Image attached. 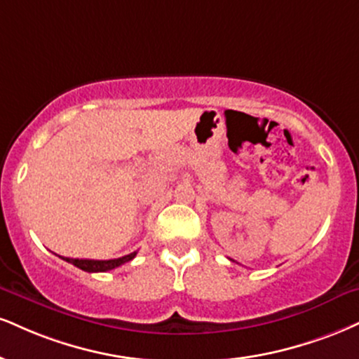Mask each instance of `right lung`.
I'll list each match as a JSON object with an SVG mask.
<instances>
[{
	"label": "right lung",
	"instance_id": "add662e5",
	"mask_svg": "<svg viewBox=\"0 0 359 359\" xmlns=\"http://www.w3.org/2000/svg\"><path fill=\"white\" fill-rule=\"evenodd\" d=\"M137 256V252L128 254V256L118 257V259H109V261H95V259H72V257H62L63 261L70 262V264L80 267L81 271L86 273H105V271H111L115 267L125 264V262L132 261Z\"/></svg>",
	"mask_w": 359,
	"mask_h": 359
}]
</instances>
